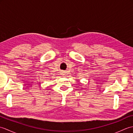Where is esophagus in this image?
Returning a JSON list of instances; mask_svg holds the SVG:
<instances>
[{
    "instance_id": "obj_1",
    "label": "esophagus",
    "mask_w": 133,
    "mask_h": 133,
    "mask_svg": "<svg viewBox=\"0 0 133 133\" xmlns=\"http://www.w3.org/2000/svg\"><path fill=\"white\" fill-rule=\"evenodd\" d=\"M63 74H64V73H63Z\"/></svg>"
}]
</instances>
